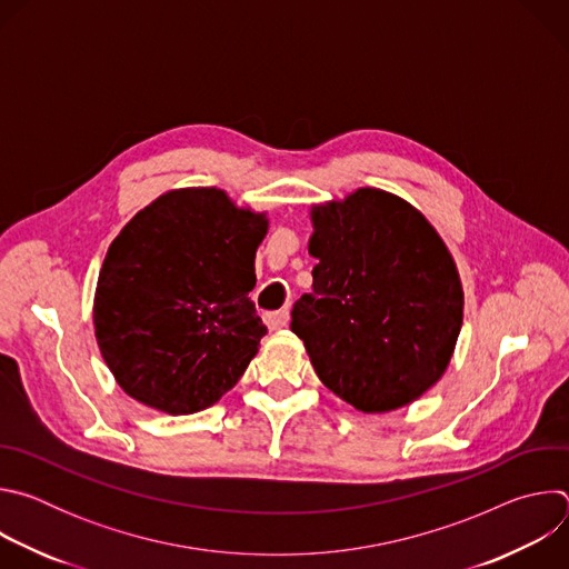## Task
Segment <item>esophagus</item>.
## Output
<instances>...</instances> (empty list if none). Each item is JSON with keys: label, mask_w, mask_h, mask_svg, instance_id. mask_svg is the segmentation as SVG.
Returning a JSON list of instances; mask_svg holds the SVG:
<instances>
[{"label": "esophagus", "mask_w": 569, "mask_h": 569, "mask_svg": "<svg viewBox=\"0 0 569 569\" xmlns=\"http://www.w3.org/2000/svg\"><path fill=\"white\" fill-rule=\"evenodd\" d=\"M288 319H290V312H288V310H272V312H263V321H266V327H268L270 331L283 329L286 323H288Z\"/></svg>", "instance_id": "obj_1"}]
</instances>
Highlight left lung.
Segmentation results:
<instances>
[{"instance_id": "8db88e82", "label": "left lung", "mask_w": 569, "mask_h": 569, "mask_svg": "<svg viewBox=\"0 0 569 569\" xmlns=\"http://www.w3.org/2000/svg\"><path fill=\"white\" fill-rule=\"evenodd\" d=\"M312 292L292 308L315 373L360 412L417 400L446 371L463 290L441 236L410 202L358 189L310 211Z\"/></svg>"}]
</instances>
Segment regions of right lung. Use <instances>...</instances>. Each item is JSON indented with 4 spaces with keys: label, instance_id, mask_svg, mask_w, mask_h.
Returning <instances> with one entry per match:
<instances>
[{
    "label": "right lung",
    "instance_id": "right-lung-1",
    "mask_svg": "<svg viewBox=\"0 0 569 569\" xmlns=\"http://www.w3.org/2000/svg\"><path fill=\"white\" fill-rule=\"evenodd\" d=\"M266 213L220 189H178L141 209L103 261L94 329L119 387L167 415L229 391L268 333L254 301Z\"/></svg>",
    "mask_w": 569,
    "mask_h": 569
}]
</instances>
